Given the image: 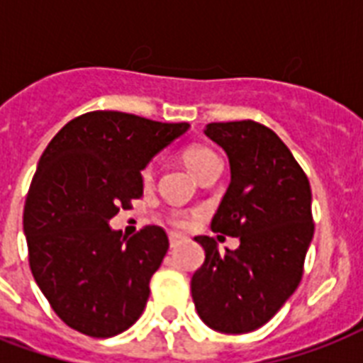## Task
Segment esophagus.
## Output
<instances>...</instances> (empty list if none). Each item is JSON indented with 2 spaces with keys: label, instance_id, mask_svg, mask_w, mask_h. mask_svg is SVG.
I'll return each instance as SVG.
<instances>
[{
  "label": "esophagus",
  "instance_id": "1",
  "mask_svg": "<svg viewBox=\"0 0 363 363\" xmlns=\"http://www.w3.org/2000/svg\"><path fill=\"white\" fill-rule=\"evenodd\" d=\"M182 241V235H179V233H169V247L175 248L179 247Z\"/></svg>",
  "mask_w": 363,
  "mask_h": 363
}]
</instances>
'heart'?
<instances>
[{"label": "heart", "instance_id": "obj_1", "mask_svg": "<svg viewBox=\"0 0 363 363\" xmlns=\"http://www.w3.org/2000/svg\"><path fill=\"white\" fill-rule=\"evenodd\" d=\"M184 164L188 165V169L192 171L194 175L199 177L203 171H207L211 167V165L215 164H220V160H218V156H216L211 148L207 147H199V145H196V147H190L184 150ZM143 181L148 182L150 179H152V165H147L145 169H143ZM171 222L175 224V226L179 228H186L188 226V220L186 218H182V216H173L171 218Z\"/></svg>", "mask_w": 363, "mask_h": 363}]
</instances>
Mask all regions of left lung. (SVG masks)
<instances>
[{"mask_svg": "<svg viewBox=\"0 0 363 363\" xmlns=\"http://www.w3.org/2000/svg\"><path fill=\"white\" fill-rule=\"evenodd\" d=\"M205 135L226 150L232 169L211 230L239 238V247L220 252L213 238H196L205 262L190 282L192 299L209 328L248 333L269 322L301 281L315 233L311 184L267 125L213 122Z\"/></svg>", "mask_w": 363, "mask_h": 363, "instance_id": "1", "label": "left lung"}]
</instances>
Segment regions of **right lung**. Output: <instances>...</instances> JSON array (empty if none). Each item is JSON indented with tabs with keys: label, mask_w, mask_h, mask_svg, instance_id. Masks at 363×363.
Instances as JSON below:
<instances>
[{
	"label": "right lung",
	"mask_w": 363,
	"mask_h": 363,
	"mask_svg": "<svg viewBox=\"0 0 363 363\" xmlns=\"http://www.w3.org/2000/svg\"><path fill=\"white\" fill-rule=\"evenodd\" d=\"M188 128L92 111L45 148L24 205L30 267L54 313L77 332L113 337L141 316L169 239L160 226L125 239L109 220L141 198V171Z\"/></svg>",
	"instance_id": "1"
}]
</instances>
